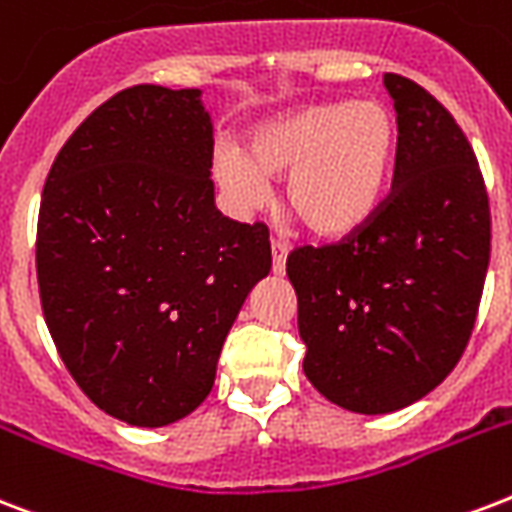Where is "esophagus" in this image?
<instances>
[{"instance_id":"esophagus-1","label":"esophagus","mask_w":512,"mask_h":512,"mask_svg":"<svg viewBox=\"0 0 512 512\" xmlns=\"http://www.w3.org/2000/svg\"><path fill=\"white\" fill-rule=\"evenodd\" d=\"M271 255V271L276 273V276H282L284 268H287V244H282V241H271Z\"/></svg>"}]
</instances>
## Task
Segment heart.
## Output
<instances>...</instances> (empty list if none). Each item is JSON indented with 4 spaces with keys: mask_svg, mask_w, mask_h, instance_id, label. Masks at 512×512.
<instances>
[{
    "mask_svg": "<svg viewBox=\"0 0 512 512\" xmlns=\"http://www.w3.org/2000/svg\"><path fill=\"white\" fill-rule=\"evenodd\" d=\"M400 150V128L381 101L311 104L257 123L247 150L214 155V179L239 209L284 177V204L319 239H349L384 204Z\"/></svg>",
    "mask_w": 512,
    "mask_h": 512,
    "instance_id": "1",
    "label": "heart"
}]
</instances>
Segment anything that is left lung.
<instances>
[{
  "instance_id": "obj_1",
  "label": "left lung",
  "mask_w": 512,
  "mask_h": 512,
  "mask_svg": "<svg viewBox=\"0 0 512 512\" xmlns=\"http://www.w3.org/2000/svg\"><path fill=\"white\" fill-rule=\"evenodd\" d=\"M400 150L381 212L335 247L287 257L303 373L351 413H392L429 395L473 333L491 252L489 195L443 104L384 74Z\"/></svg>"
}]
</instances>
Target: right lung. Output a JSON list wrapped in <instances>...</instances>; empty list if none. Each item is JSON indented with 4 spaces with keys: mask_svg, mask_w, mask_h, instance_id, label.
Segmentation results:
<instances>
[{
    "mask_svg": "<svg viewBox=\"0 0 512 512\" xmlns=\"http://www.w3.org/2000/svg\"><path fill=\"white\" fill-rule=\"evenodd\" d=\"M204 91L134 85L53 161L37 222L45 322L77 386L131 427L185 419L225 335L271 271L263 222L214 206Z\"/></svg>",
    "mask_w": 512,
    "mask_h": 512,
    "instance_id": "right-lung-1",
    "label": "right lung"
}]
</instances>
